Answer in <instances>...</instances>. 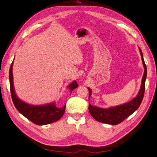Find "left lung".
Returning <instances> with one entry per match:
<instances>
[{
  "label": "left lung",
  "mask_w": 157,
  "mask_h": 157,
  "mask_svg": "<svg viewBox=\"0 0 157 157\" xmlns=\"http://www.w3.org/2000/svg\"><path fill=\"white\" fill-rule=\"evenodd\" d=\"M140 51L143 66L144 67V73L142 78V81H141V88L137 96L134 99H132L128 102L125 103V104L113 106V107L109 109H102L95 106H92L90 104L89 105V111H90L91 116L97 120L98 122L109 124L111 125H117L126 119L131 114L133 113L139 108V106H140L144 96L145 83H146L147 75V67L144 59L142 51L140 48ZM88 90L89 98H90L91 94V91L90 88H88Z\"/></svg>",
  "instance_id": "left-lung-1"
}]
</instances>
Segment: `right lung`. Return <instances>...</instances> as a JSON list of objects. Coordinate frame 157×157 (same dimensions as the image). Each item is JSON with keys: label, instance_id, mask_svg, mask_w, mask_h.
<instances>
[{"label": "right lung", "instance_id": "add662e5", "mask_svg": "<svg viewBox=\"0 0 157 157\" xmlns=\"http://www.w3.org/2000/svg\"><path fill=\"white\" fill-rule=\"evenodd\" d=\"M13 64V61L11 63L10 69V82L11 98L17 110L28 120L37 125L48 124L61 119L64 114L66 105L61 108L57 107L55 103L40 106L31 105L26 104L17 98L13 87L12 73ZM78 87V85L76 81H75L69 85L68 88L72 91Z\"/></svg>", "mask_w": 157, "mask_h": 157}]
</instances>
